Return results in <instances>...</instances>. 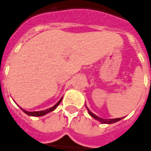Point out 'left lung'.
<instances>
[{
  "label": "left lung",
  "instance_id": "8db88e82",
  "mask_svg": "<svg viewBox=\"0 0 151 151\" xmlns=\"http://www.w3.org/2000/svg\"><path fill=\"white\" fill-rule=\"evenodd\" d=\"M86 108H87L88 111V114H89L91 115L92 117H94L95 119L98 120V121H99L101 123H103V124H113V123L118 122V121H120V120H122V118H123V117H122V118H114V119H103V118H101V117H97L96 115L94 114L93 113L91 112L89 109H88L87 106H86Z\"/></svg>",
  "mask_w": 151,
  "mask_h": 151
}]
</instances>
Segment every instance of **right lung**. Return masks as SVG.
I'll return each mask as SVG.
<instances>
[{"label":"right lung","instance_id":"obj_1","mask_svg":"<svg viewBox=\"0 0 151 151\" xmlns=\"http://www.w3.org/2000/svg\"><path fill=\"white\" fill-rule=\"evenodd\" d=\"M62 99H63V97H62L61 99H59V101L58 102V103L55 104V106H53L52 107L49 108V109H47V110H41V111H33V112H29V111H27V110H23V109H22V111L25 113V114H27V115H29V116H34V117H41V116H43V115H45L46 114H48V113L51 112V111H53V110L55 109V108L59 106V104L60 103H61L62 101Z\"/></svg>","mask_w":151,"mask_h":151}]
</instances>
